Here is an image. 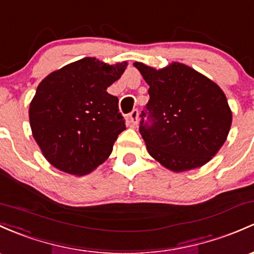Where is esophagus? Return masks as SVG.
I'll use <instances>...</instances> for the list:
<instances>
[{"label":"esophagus","instance_id":"obj_1","mask_svg":"<svg viewBox=\"0 0 254 254\" xmlns=\"http://www.w3.org/2000/svg\"><path fill=\"white\" fill-rule=\"evenodd\" d=\"M129 122L131 123L132 127H136V125H137V123H138V111L137 109H134V111L129 114Z\"/></svg>","mask_w":254,"mask_h":254}]
</instances>
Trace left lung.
I'll return each mask as SVG.
<instances>
[{
    "label": "left lung",
    "instance_id": "left-lung-1",
    "mask_svg": "<svg viewBox=\"0 0 254 254\" xmlns=\"http://www.w3.org/2000/svg\"><path fill=\"white\" fill-rule=\"evenodd\" d=\"M149 86V123L140 132L149 156L174 173L201 168L224 145L233 112L223 90L213 80L180 62L156 69L135 62Z\"/></svg>",
    "mask_w": 254,
    "mask_h": 254
}]
</instances>
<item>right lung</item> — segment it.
Here are the masks:
<instances>
[{
	"instance_id": "right-lung-1",
	"label": "right lung",
	"mask_w": 254,
	"mask_h": 254,
	"mask_svg": "<svg viewBox=\"0 0 254 254\" xmlns=\"http://www.w3.org/2000/svg\"><path fill=\"white\" fill-rule=\"evenodd\" d=\"M127 62L108 64L85 57L49 74L29 106L31 132L47 162L84 176L111 156L125 130L118 98L107 92Z\"/></svg>"
}]
</instances>
